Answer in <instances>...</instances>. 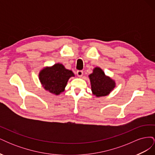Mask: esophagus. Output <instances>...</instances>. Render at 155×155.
<instances>
[{
    "label": "esophagus",
    "mask_w": 155,
    "mask_h": 155,
    "mask_svg": "<svg viewBox=\"0 0 155 155\" xmlns=\"http://www.w3.org/2000/svg\"><path fill=\"white\" fill-rule=\"evenodd\" d=\"M83 72L82 71V70H78V71H77V75H78V77L81 78L82 76H83Z\"/></svg>",
    "instance_id": "34e87169"
}]
</instances>
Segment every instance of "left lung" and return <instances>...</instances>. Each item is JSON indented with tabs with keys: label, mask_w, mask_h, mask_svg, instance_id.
Instances as JSON below:
<instances>
[{
	"label": "left lung",
	"mask_w": 155,
	"mask_h": 155,
	"mask_svg": "<svg viewBox=\"0 0 155 155\" xmlns=\"http://www.w3.org/2000/svg\"><path fill=\"white\" fill-rule=\"evenodd\" d=\"M91 84L92 94L96 97L105 96L116 87L115 81L105 76V72L99 67L94 68L93 72L88 76Z\"/></svg>",
	"instance_id": "obj_1"
}]
</instances>
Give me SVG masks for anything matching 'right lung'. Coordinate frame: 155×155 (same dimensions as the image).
Returning a JSON list of instances; mask_svg holds the SVG:
<instances>
[{
    "label": "right lung",
    "mask_w": 155,
    "mask_h": 155,
    "mask_svg": "<svg viewBox=\"0 0 155 155\" xmlns=\"http://www.w3.org/2000/svg\"><path fill=\"white\" fill-rule=\"evenodd\" d=\"M74 77L72 71L67 70L61 63L41 70L39 78L46 91L55 95H59L64 91L70 78Z\"/></svg>",
    "instance_id": "right-lung-1"
}]
</instances>
